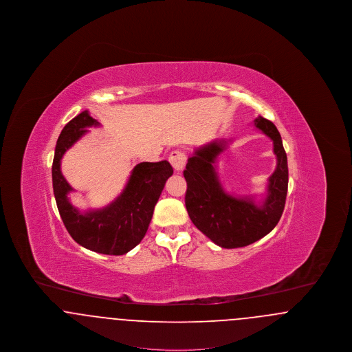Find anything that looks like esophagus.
I'll return each instance as SVG.
<instances>
[{"label": "esophagus", "instance_id": "1", "mask_svg": "<svg viewBox=\"0 0 352 352\" xmlns=\"http://www.w3.org/2000/svg\"><path fill=\"white\" fill-rule=\"evenodd\" d=\"M168 161L170 164L173 165V168L175 171H182L184 166H186V161H187V157H186V153L184 151H174L170 153V157H168Z\"/></svg>", "mask_w": 352, "mask_h": 352}]
</instances>
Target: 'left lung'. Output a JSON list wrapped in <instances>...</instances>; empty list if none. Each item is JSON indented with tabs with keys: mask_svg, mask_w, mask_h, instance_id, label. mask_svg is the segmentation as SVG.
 <instances>
[{
	"mask_svg": "<svg viewBox=\"0 0 352 352\" xmlns=\"http://www.w3.org/2000/svg\"><path fill=\"white\" fill-rule=\"evenodd\" d=\"M254 126L273 141L277 157L264 201L256 203L253 198H237L224 191L215 162L228 141L217 140L195 151L184 171L188 217L201 232L221 248H240L260 240L277 226L284 212L289 173L281 135L272 121L261 116L254 120Z\"/></svg>",
	"mask_w": 352,
	"mask_h": 352,
	"instance_id": "left-lung-1",
	"label": "left lung"
}]
</instances>
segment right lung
<instances>
[{"label":"right lung","instance_id":"add662e5","mask_svg":"<svg viewBox=\"0 0 352 352\" xmlns=\"http://www.w3.org/2000/svg\"><path fill=\"white\" fill-rule=\"evenodd\" d=\"M99 122L83 111L63 128L55 146L52 161V188L60 218L71 237L89 251L120 256L133 250L146 234L154 207L173 168L168 161L135 165L129 181L118 198L99 210L80 212L68 201L74 188L60 171L66 151L87 133V128Z\"/></svg>","mask_w":352,"mask_h":352}]
</instances>
